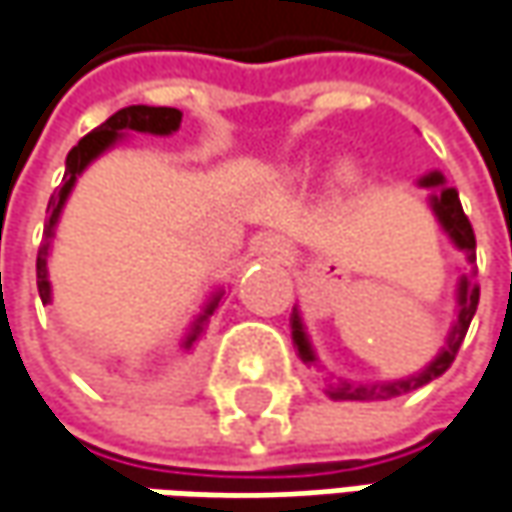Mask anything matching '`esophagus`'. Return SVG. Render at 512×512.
<instances>
[{"instance_id": "esophagus-1", "label": "esophagus", "mask_w": 512, "mask_h": 512, "mask_svg": "<svg viewBox=\"0 0 512 512\" xmlns=\"http://www.w3.org/2000/svg\"><path fill=\"white\" fill-rule=\"evenodd\" d=\"M260 255L269 257V260H286L289 249H286V243L281 240V237L269 234V237H263V240H260Z\"/></svg>"}]
</instances>
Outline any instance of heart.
Returning <instances> with one entry per match:
<instances>
[{
	"label": "heart",
	"instance_id": "obj_1",
	"mask_svg": "<svg viewBox=\"0 0 512 512\" xmlns=\"http://www.w3.org/2000/svg\"><path fill=\"white\" fill-rule=\"evenodd\" d=\"M339 179H342V182H350V179H353L350 167H342V170H339Z\"/></svg>",
	"mask_w": 512,
	"mask_h": 512
}]
</instances>
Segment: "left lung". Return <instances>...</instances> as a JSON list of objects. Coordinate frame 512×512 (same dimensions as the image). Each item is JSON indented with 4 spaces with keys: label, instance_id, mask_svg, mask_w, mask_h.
I'll return each instance as SVG.
<instances>
[{
    "label": "left lung",
    "instance_id": "1",
    "mask_svg": "<svg viewBox=\"0 0 512 512\" xmlns=\"http://www.w3.org/2000/svg\"><path fill=\"white\" fill-rule=\"evenodd\" d=\"M417 185L429 191V208L437 217L440 228L446 231V237L452 240V246L458 252H464L469 266H475V234H472V226H469L464 208H461L458 191L446 185V176L440 170H432V173L420 176ZM455 298H458V318H455V324H452V330L446 336V345L440 347V353L423 371L403 376V379H388V382H347V379H339V376H327L324 379V394L330 400H359V403H365V400H391V397H400V394H408V391H417V388L429 385L440 374H446L449 365L455 362L458 347L464 342L469 321H472L475 310H478V286L472 284V275H461ZM289 324H292V345L298 350L301 362L318 368L316 347H313L310 336H307V327H304V318L298 313V307H292Z\"/></svg>",
    "mask_w": 512,
    "mask_h": 512
}]
</instances>
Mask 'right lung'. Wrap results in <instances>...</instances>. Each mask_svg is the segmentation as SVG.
Instances as JSON below:
<instances>
[{
    "instance_id": "right-lung-1",
    "label": "right lung",
    "mask_w": 512,
    "mask_h": 512,
    "mask_svg": "<svg viewBox=\"0 0 512 512\" xmlns=\"http://www.w3.org/2000/svg\"><path fill=\"white\" fill-rule=\"evenodd\" d=\"M182 124V112L173 109V106H124L118 109L115 115H109L101 127H95L89 136H83L77 141L75 147L69 150L66 156V176H63V185L60 191L48 199V220H46V231H43V246L37 252V289H40V298L43 304H51V281H48V255H51V240H54V231H57V223H60V214H63V205L66 199L72 194L75 182L80 179V173L86 167L92 165L98 156H104L106 150H112L118 141H124L127 133H150V136H173ZM226 289H217L202 313L194 318L188 336L182 339V350H191L194 342L202 336L208 318L214 316L220 298H223Z\"/></svg>"
}]
</instances>
